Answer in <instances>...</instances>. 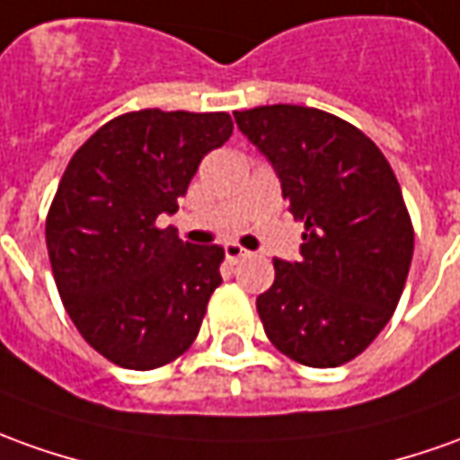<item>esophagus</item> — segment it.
I'll list each match as a JSON object with an SVG mask.
<instances>
[{"instance_id": "1", "label": "esophagus", "mask_w": 460, "mask_h": 460, "mask_svg": "<svg viewBox=\"0 0 460 460\" xmlns=\"http://www.w3.org/2000/svg\"><path fill=\"white\" fill-rule=\"evenodd\" d=\"M248 255H250L248 250L240 248L237 243H227V245H225V258H227L230 262H240L243 258H248Z\"/></svg>"}]
</instances>
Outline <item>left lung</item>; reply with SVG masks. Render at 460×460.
Masks as SVG:
<instances>
[{
	"instance_id": "8db88e82",
	"label": "left lung",
	"mask_w": 460,
	"mask_h": 460,
	"mask_svg": "<svg viewBox=\"0 0 460 460\" xmlns=\"http://www.w3.org/2000/svg\"><path fill=\"white\" fill-rule=\"evenodd\" d=\"M268 157L296 220L300 261H272L258 296L270 343L310 368H335L368 348L403 293L413 225L394 170L350 122L300 104L235 112Z\"/></svg>"
}]
</instances>
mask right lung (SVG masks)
Segmentation results:
<instances>
[{"mask_svg":"<svg viewBox=\"0 0 460 460\" xmlns=\"http://www.w3.org/2000/svg\"><path fill=\"white\" fill-rule=\"evenodd\" d=\"M230 135L227 112H128L59 180L47 215L57 290L82 338L122 368H160L198 338L225 252L182 243L157 217L177 212L202 157Z\"/></svg>","mask_w":460,"mask_h":460,"instance_id":"1","label":"right lung"}]
</instances>
